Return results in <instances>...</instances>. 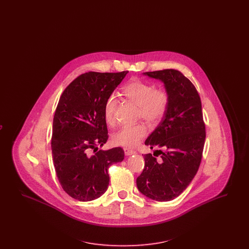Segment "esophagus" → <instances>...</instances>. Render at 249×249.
Here are the masks:
<instances>
[{"mask_svg":"<svg viewBox=\"0 0 249 249\" xmlns=\"http://www.w3.org/2000/svg\"><path fill=\"white\" fill-rule=\"evenodd\" d=\"M124 152H125L126 156H130V155H133L136 153L134 150H132V149H130V148H127V147L124 148Z\"/></svg>","mask_w":249,"mask_h":249,"instance_id":"1","label":"esophagus"}]
</instances>
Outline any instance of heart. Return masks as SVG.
Instances as JSON below:
<instances>
[{
  "label": "heart",
  "instance_id": "heart-1",
  "mask_svg": "<svg viewBox=\"0 0 249 249\" xmlns=\"http://www.w3.org/2000/svg\"><path fill=\"white\" fill-rule=\"evenodd\" d=\"M123 95L131 103L138 106L137 117L144 119L150 125L160 122L165 117L170 104V94L164 88L156 89L154 85L142 80H133L122 89ZM117 98L109 95L104 107V118L108 125L115 123V111ZM147 134L146 126L143 123L125 125L112 134L114 144L134 147Z\"/></svg>",
  "mask_w": 249,
  "mask_h": 249
}]
</instances>
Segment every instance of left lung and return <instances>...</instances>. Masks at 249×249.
Masks as SVG:
<instances>
[{
  "label": "left lung",
  "instance_id": "1",
  "mask_svg": "<svg viewBox=\"0 0 249 249\" xmlns=\"http://www.w3.org/2000/svg\"><path fill=\"white\" fill-rule=\"evenodd\" d=\"M144 74L164 83L170 104L165 117L144 142L159 150L143 156L144 167L136 184L152 200L172 201L187 189L201 164L206 136L201 98L190 79L178 70Z\"/></svg>",
  "mask_w": 249,
  "mask_h": 249
}]
</instances>
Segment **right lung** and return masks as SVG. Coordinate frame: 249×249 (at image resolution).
<instances>
[{
	"label": "right lung",
	"instance_id": "1",
	"mask_svg": "<svg viewBox=\"0 0 249 249\" xmlns=\"http://www.w3.org/2000/svg\"><path fill=\"white\" fill-rule=\"evenodd\" d=\"M127 73L85 72L59 98L51 138L53 163L61 188L77 201L102 196L108 189L109 167L124 159L121 147H98L108 140L105 103Z\"/></svg>",
	"mask_w": 249,
	"mask_h": 249
}]
</instances>
